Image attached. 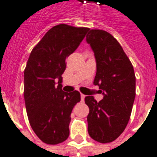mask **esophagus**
<instances>
[{
    "instance_id": "esophagus-1",
    "label": "esophagus",
    "mask_w": 157,
    "mask_h": 157,
    "mask_svg": "<svg viewBox=\"0 0 157 157\" xmlns=\"http://www.w3.org/2000/svg\"><path fill=\"white\" fill-rule=\"evenodd\" d=\"M80 97H81V100H82V101H84V100H85V95H84V94H81Z\"/></svg>"
}]
</instances>
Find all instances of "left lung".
Returning a JSON list of instances; mask_svg holds the SVG:
<instances>
[{
    "label": "left lung",
    "mask_w": 157,
    "mask_h": 157,
    "mask_svg": "<svg viewBox=\"0 0 157 157\" xmlns=\"http://www.w3.org/2000/svg\"><path fill=\"white\" fill-rule=\"evenodd\" d=\"M86 41L92 48L97 73L93 84L103 98L85 97L90 138L101 144L113 142L124 132L136 95V77L132 62L117 40L102 30H90Z\"/></svg>",
    "instance_id": "obj_1"
}]
</instances>
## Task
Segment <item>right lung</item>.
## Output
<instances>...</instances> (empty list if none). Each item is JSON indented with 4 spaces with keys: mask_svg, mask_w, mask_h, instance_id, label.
Here are the masks:
<instances>
[{
    "mask_svg": "<svg viewBox=\"0 0 157 157\" xmlns=\"http://www.w3.org/2000/svg\"><path fill=\"white\" fill-rule=\"evenodd\" d=\"M89 30L66 24L52 27L29 56L24 72L26 113L32 130L48 144H58L69 136L71 113L80 101V93L63 91L61 75L67 67L66 59Z\"/></svg>",
    "mask_w": 157,
    "mask_h": 157,
    "instance_id": "1",
    "label": "right lung"
}]
</instances>
